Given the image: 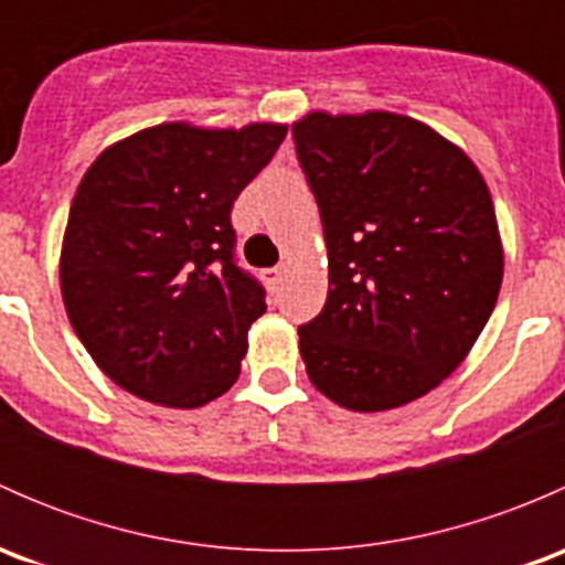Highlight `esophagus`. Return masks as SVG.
Segmentation results:
<instances>
[{
    "label": "esophagus",
    "mask_w": 565,
    "mask_h": 565,
    "mask_svg": "<svg viewBox=\"0 0 565 565\" xmlns=\"http://www.w3.org/2000/svg\"><path fill=\"white\" fill-rule=\"evenodd\" d=\"M281 278H284V267H270V270H265V281L270 289H278Z\"/></svg>",
    "instance_id": "obj_1"
}]
</instances>
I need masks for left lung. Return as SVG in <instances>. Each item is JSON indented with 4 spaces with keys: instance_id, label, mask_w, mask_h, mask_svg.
Masks as SVG:
<instances>
[{
    "instance_id": "obj_1",
    "label": "left lung",
    "mask_w": 565,
    "mask_h": 565,
    "mask_svg": "<svg viewBox=\"0 0 565 565\" xmlns=\"http://www.w3.org/2000/svg\"><path fill=\"white\" fill-rule=\"evenodd\" d=\"M292 134L328 246V300L298 328L306 374L355 413L415 402L498 303L492 193L461 147L407 114L315 108Z\"/></svg>"
}]
</instances>
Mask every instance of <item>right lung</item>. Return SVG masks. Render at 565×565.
Returning a JSON list of instances; mask_svg holds the SVG:
<instances>
[{"label": "right lung", "instance_id": "add662e5", "mask_svg": "<svg viewBox=\"0 0 565 565\" xmlns=\"http://www.w3.org/2000/svg\"><path fill=\"white\" fill-rule=\"evenodd\" d=\"M281 122H161L108 145L82 177L60 250L62 303L122 391L193 409L241 377L265 292L232 262V204Z\"/></svg>", "mask_w": 565, "mask_h": 565}]
</instances>
